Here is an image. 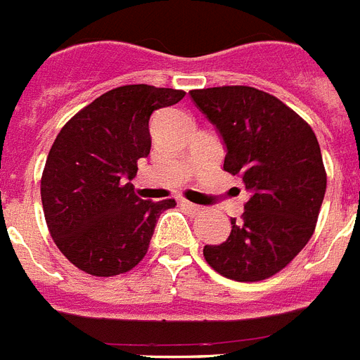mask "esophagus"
<instances>
[{"mask_svg":"<svg viewBox=\"0 0 360 360\" xmlns=\"http://www.w3.org/2000/svg\"><path fill=\"white\" fill-rule=\"evenodd\" d=\"M180 204H182L184 208H188V210H191V212H202V208H200V206H197V204H193V202H189V200H186V198H182V200H180Z\"/></svg>","mask_w":360,"mask_h":360,"instance_id":"34e87169","label":"esophagus"}]
</instances>
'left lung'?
Returning <instances> with one entry per match:
<instances>
[{"instance_id":"left-lung-1","label":"left lung","mask_w":360,"mask_h":360,"mask_svg":"<svg viewBox=\"0 0 360 360\" xmlns=\"http://www.w3.org/2000/svg\"><path fill=\"white\" fill-rule=\"evenodd\" d=\"M191 98L225 141V169L249 200L230 236L204 247L215 271L238 283L273 277L314 234L327 172L316 134L277 96L247 85L195 89Z\"/></svg>"}]
</instances>
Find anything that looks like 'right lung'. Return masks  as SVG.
<instances>
[{
	"label": "right lung",
	"mask_w": 360,
	"mask_h": 360,
	"mask_svg": "<svg viewBox=\"0 0 360 360\" xmlns=\"http://www.w3.org/2000/svg\"><path fill=\"white\" fill-rule=\"evenodd\" d=\"M186 96L178 89L122 85L77 111L46 158L40 197L59 251L82 271L115 277L145 258L174 198L143 200L130 182L150 154V115Z\"/></svg>",
	"instance_id": "add662e5"
}]
</instances>
